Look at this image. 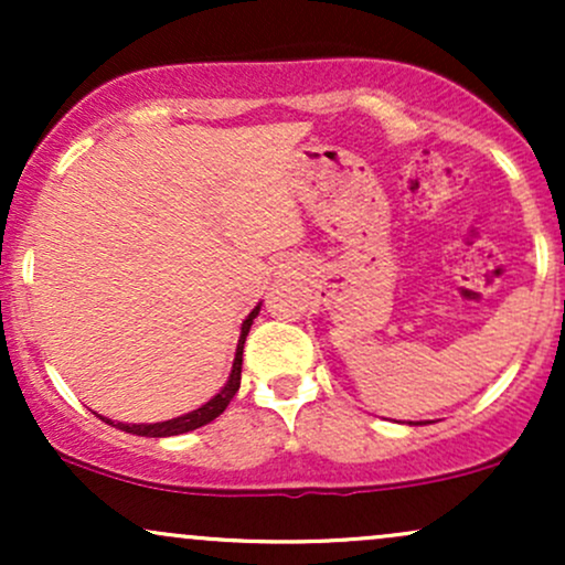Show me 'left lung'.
<instances>
[{
  "instance_id": "8db88e82",
  "label": "left lung",
  "mask_w": 565,
  "mask_h": 565,
  "mask_svg": "<svg viewBox=\"0 0 565 565\" xmlns=\"http://www.w3.org/2000/svg\"><path fill=\"white\" fill-rule=\"evenodd\" d=\"M408 425H414V423H408Z\"/></svg>"
}]
</instances>
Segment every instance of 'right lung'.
I'll use <instances>...</instances> for the list:
<instances>
[{
	"label": "right lung",
	"mask_w": 565,
	"mask_h": 565,
	"mask_svg": "<svg viewBox=\"0 0 565 565\" xmlns=\"http://www.w3.org/2000/svg\"><path fill=\"white\" fill-rule=\"evenodd\" d=\"M257 313H260V305H257L255 310H252L249 316H246L244 323H242V337H238V345H236V359H233V369H231V377L228 382L223 385V391L217 395H212L210 401H206L204 406L193 408V412L183 414V417H174V419H167V423H153V425H125V423H111V419L100 417L103 423L119 427V430L125 433H132V436H146V438H170V436H183V433H191L196 430V427L212 423V419L220 417V414L225 412V406L231 404L233 395L238 393V385H242V355H244V340L246 334H249V327L252 321L257 319Z\"/></svg>",
	"instance_id": "add662e5"
}]
</instances>
